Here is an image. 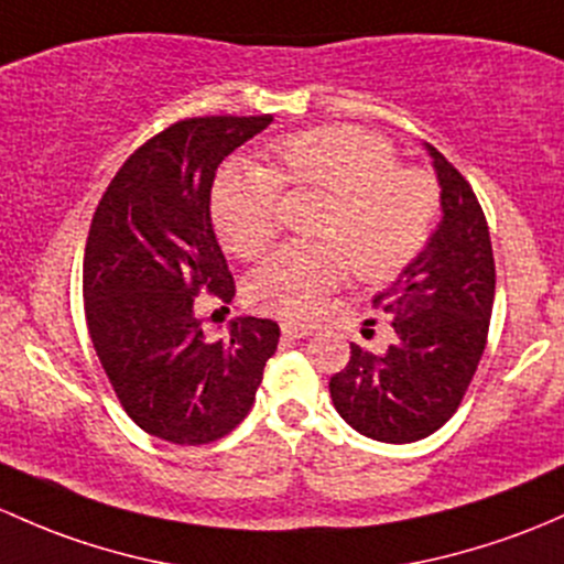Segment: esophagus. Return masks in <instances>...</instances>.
Returning <instances> with one entry per match:
<instances>
[{"instance_id": "34e87169", "label": "esophagus", "mask_w": 564, "mask_h": 564, "mask_svg": "<svg viewBox=\"0 0 564 564\" xmlns=\"http://www.w3.org/2000/svg\"><path fill=\"white\" fill-rule=\"evenodd\" d=\"M281 332L283 337H289V340H300V337H307L311 332L305 327H300V324H281Z\"/></svg>"}]
</instances>
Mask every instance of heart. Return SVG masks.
Returning a JSON list of instances; mask_svg holds the SVG:
<instances>
[{
  "label": "heart",
  "mask_w": 564,
  "mask_h": 564,
  "mask_svg": "<svg viewBox=\"0 0 564 564\" xmlns=\"http://www.w3.org/2000/svg\"><path fill=\"white\" fill-rule=\"evenodd\" d=\"M270 170L232 164L213 183V224L229 253L262 257L278 235L281 186L318 192L329 207L316 235L327 246L283 248L248 278V300L270 316L302 322L346 278L381 283L416 262L437 218V186L419 170L397 167L378 134L327 127L270 145ZM347 257L343 258L341 253Z\"/></svg>",
  "instance_id": "obj_1"
}]
</instances>
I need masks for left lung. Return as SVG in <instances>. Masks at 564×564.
I'll use <instances>...</instances> for the list:
<instances>
[{
    "instance_id": "1",
    "label": "left lung",
    "mask_w": 564,
    "mask_h": 564,
    "mask_svg": "<svg viewBox=\"0 0 564 564\" xmlns=\"http://www.w3.org/2000/svg\"><path fill=\"white\" fill-rule=\"evenodd\" d=\"M441 183L443 218L426 248L372 305L389 316L391 346L351 359L329 378L337 413L361 435L413 443L441 430L459 408L481 361L495 302L489 227L470 183L426 145Z\"/></svg>"
}]
</instances>
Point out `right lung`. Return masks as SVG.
I'll use <instances>...</instances> for the list:
<instances>
[{"instance_id": "obj_1", "label": "right lung", "mask_w": 564, "mask_h": 564, "mask_svg": "<svg viewBox=\"0 0 564 564\" xmlns=\"http://www.w3.org/2000/svg\"><path fill=\"white\" fill-rule=\"evenodd\" d=\"M272 116L186 118L123 162L91 218L83 300L94 351L140 430L177 446L229 435L251 411L278 329L270 318L229 322L205 337L199 292L221 305L235 278L210 221L216 170Z\"/></svg>"}]
</instances>
